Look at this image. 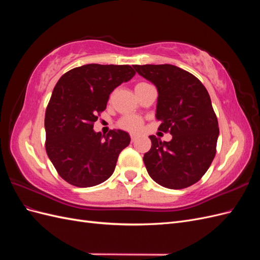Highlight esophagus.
I'll use <instances>...</instances> for the list:
<instances>
[{"mask_svg": "<svg viewBox=\"0 0 260 260\" xmlns=\"http://www.w3.org/2000/svg\"><path fill=\"white\" fill-rule=\"evenodd\" d=\"M136 140H137V136L136 135H131V141H132V142H135Z\"/></svg>", "mask_w": 260, "mask_h": 260, "instance_id": "1", "label": "esophagus"}]
</instances>
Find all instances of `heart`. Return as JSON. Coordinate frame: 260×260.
<instances>
[{
	"label": "heart",
	"mask_w": 260,
	"mask_h": 260,
	"mask_svg": "<svg viewBox=\"0 0 260 260\" xmlns=\"http://www.w3.org/2000/svg\"><path fill=\"white\" fill-rule=\"evenodd\" d=\"M143 84H146V83L145 82H140L136 85V88H137V86L143 85ZM119 125H120V128H122L124 130H128V131H131V132H137V131L141 130V128H142L143 120L138 116L127 115V116H124V117L121 118L120 121H119Z\"/></svg>",
	"instance_id": "heart-1"
}]
</instances>
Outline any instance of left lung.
Here are the masks:
<instances>
[{
  "label": "left lung",
  "mask_w": 260,
  "mask_h": 260,
  "mask_svg": "<svg viewBox=\"0 0 260 260\" xmlns=\"http://www.w3.org/2000/svg\"><path fill=\"white\" fill-rule=\"evenodd\" d=\"M133 68L155 84L158 130L172 136L169 142L149 136L152 147L143 157L148 175L172 190L191 186L205 175L216 155L219 127L209 94L198 78L177 66Z\"/></svg>",
  "instance_id": "obj_1"
}]
</instances>
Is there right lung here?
<instances>
[{"label": "right lung", "mask_w": 260, "mask_h": 260, "mask_svg": "<svg viewBox=\"0 0 260 260\" xmlns=\"http://www.w3.org/2000/svg\"><path fill=\"white\" fill-rule=\"evenodd\" d=\"M135 75L129 65L88 64L69 70L55 85L45 112V149L69 184L94 186L113 175L130 137L122 130L102 136L93 124L105 111L109 94Z\"/></svg>", "instance_id": "add662e5"}]
</instances>
